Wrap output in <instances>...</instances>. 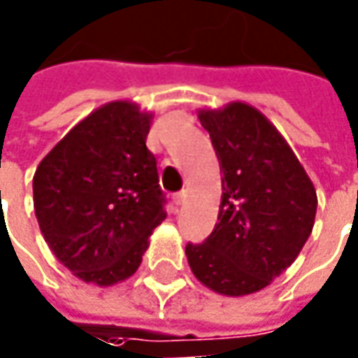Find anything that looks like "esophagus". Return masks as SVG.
<instances>
[{"mask_svg": "<svg viewBox=\"0 0 358 358\" xmlns=\"http://www.w3.org/2000/svg\"><path fill=\"white\" fill-rule=\"evenodd\" d=\"M184 198H186V192H178V194L172 196V202H174V206H182Z\"/></svg>", "mask_w": 358, "mask_h": 358, "instance_id": "obj_1", "label": "esophagus"}]
</instances>
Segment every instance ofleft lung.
Instances as JSON below:
<instances>
[{"label":"left lung","mask_w":358,"mask_h":358,"mask_svg":"<svg viewBox=\"0 0 358 358\" xmlns=\"http://www.w3.org/2000/svg\"><path fill=\"white\" fill-rule=\"evenodd\" d=\"M222 172L217 224L188 243L192 273L208 289L241 297L279 278L311 236L317 192L287 141L265 115L240 101L200 108Z\"/></svg>","instance_id":"left-lung-1"}]
</instances>
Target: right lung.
Returning <instances> with one entry per match:
<instances>
[{
	"instance_id": "right-lung-1",
	"label": "right lung",
	"mask_w": 358,
	"mask_h": 358,
	"mask_svg": "<svg viewBox=\"0 0 358 358\" xmlns=\"http://www.w3.org/2000/svg\"><path fill=\"white\" fill-rule=\"evenodd\" d=\"M152 113L132 101L99 106L57 142L33 176L47 245L85 283L110 287L138 269L164 194L146 148Z\"/></svg>"
}]
</instances>
